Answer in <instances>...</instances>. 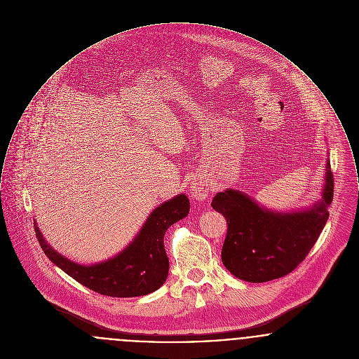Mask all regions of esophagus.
I'll use <instances>...</instances> for the list:
<instances>
[{
    "instance_id": "esophagus-1",
    "label": "esophagus",
    "mask_w": 359,
    "mask_h": 359,
    "mask_svg": "<svg viewBox=\"0 0 359 359\" xmlns=\"http://www.w3.org/2000/svg\"><path fill=\"white\" fill-rule=\"evenodd\" d=\"M209 184H208L205 180H201V178H196L194 181H191L190 184V191H191V196L198 200V201H203L205 200L209 194Z\"/></svg>"
}]
</instances>
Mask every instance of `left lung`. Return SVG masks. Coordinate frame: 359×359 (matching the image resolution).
Listing matches in <instances>:
<instances>
[{"mask_svg": "<svg viewBox=\"0 0 359 359\" xmlns=\"http://www.w3.org/2000/svg\"><path fill=\"white\" fill-rule=\"evenodd\" d=\"M332 198L334 177L328 162L323 200L308 210L278 213L259 207L238 190L217 193L210 205L226 217L222 261L226 270L248 283H266L292 273L319 239Z\"/></svg>", "mask_w": 359, "mask_h": 359, "instance_id": "8db88e82", "label": "left lung"}]
</instances>
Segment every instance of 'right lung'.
<instances>
[{
  "mask_svg": "<svg viewBox=\"0 0 359 359\" xmlns=\"http://www.w3.org/2000/svg\"><path fill=\"white\" fill-rule=\"evenodd\" d=\"M190 203L180 194L155 208L133 243L114 258L101 264L83 266L66 259L51 248L41 236L36 223L35 232L44 254L76 283L95 293L109 297H137L159 289L169 274V258L163 236L168 228L184 219Z\"/></svg>",
  "mask_w": 359,
  "mask_h": 359,
  "instance_id": "1",
  "label": "right lung"
}]
</instances>
